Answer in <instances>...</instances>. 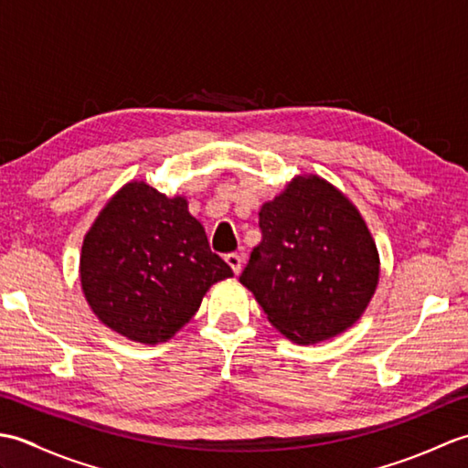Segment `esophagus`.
I'll return each mask as SVG.
<instances>
[{
  "instance_id": "obj_1",
  "label": "esophagus",
  "mask_w": 468,
  "mask_h": 468,
  "mask_svg": "<svg viewBox=\"0 0 468 468\" xmlns=\"http://www.w3.org/2000/svg\"><path fill=\"white\" fill-rule=\"evenodd\" d=\"M225 261L229 263V267H231L235 275H239V273H241L243 260H241V255H239V253H227V255H225Z\"/></svg>"
}]
</instances>
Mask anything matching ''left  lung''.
Returning a JSON list of instances; mask_svg holds the SVG:
<instances>
[{
    "mask_svg": "<svg viewBox=\"0 0 468 468\" xmlns=\"http://www.w3.org/2000/svg\"><path fill=\"white\" fill-rule=\"evenodd\" d=\"M261 243L239 282L292 342L346 332L380 277L376 243L357 208L317 175L295 176L260 211Z\"/></svg>",
    "mask_w": 468,
    "mask_h": 468,
    "instance_id": "obj_1",
    "label": "left lung"
}]
</instances>
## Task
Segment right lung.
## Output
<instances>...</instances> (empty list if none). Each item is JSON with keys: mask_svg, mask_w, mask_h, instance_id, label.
Wrapping results in <instances>:
<instances>
[{"mask_svg": "<svg viewBox=\"0 0 468 468\" xmlns=\"http://www.w3.org/2000/svg\"><path fill=\"white\" fill-rule=\"evenodd\" d=\"M233 277L185 197L124 185L84 237L80 282L98 320L128 340L166 342L213 283Z\"/></svg>", "mask_w": 468, "mask_h": 468, "instance_id": "1", "label": "right lung"}]
</instances>
